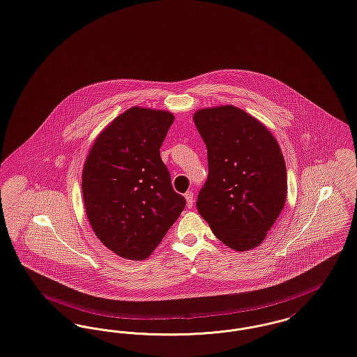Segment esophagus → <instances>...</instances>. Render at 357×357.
I'll return each instance as SVG.
<instances>
[{
  "label": "esophagus",
  "mask_w": 357,
  "mask_h": 357,
  "mask_svg": "<svg viewBox=\"0 0 357 357\" xmlns=\"http://www.w3.org/2000/svg\"><path fill=\"white\" fill-rule=\"evenodd\" d=\"M185 198H186L188 208H192V204H194V194H192V191H188V192L185 194Z\"/></svg>",
  "instance_id": "obj_1"
}]
</instances>
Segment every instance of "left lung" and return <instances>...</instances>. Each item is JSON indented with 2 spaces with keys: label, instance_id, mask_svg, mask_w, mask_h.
<instances>
[{
  "label": "left lung",
  "instance_id": "8db88e82",
  "mask_svg": "<svg viewBox=\"0 0 357 357\" xmlns=\"http://www.w3.org/2000/svg\"><path fill=\"white\" fill-rule=\"evenodd\" d=\"M194 123L208 148L209 174L197 209L234 251L257 247L284 206L287 171L271 132L244 110H198Z\"/></svg>",
  "mask_w": 357,
  "mask_h": 357
}]
</instances>
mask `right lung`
Here are the masks:
<instances>
[{"mask_svg":"<svg viewBox=\"0 0 357 357\" xmlns=\"http://www.w3.org/2000/svg\"><path fill=\"white\" fill-rule=\"evenodd\" d=\"M169 112L130 107L105 128L84 163V209L97 237L116 255L147 259L185 209L160 147Z\"/></svg>","mask_w":357,"mask_h":357,"instance_id":"obj_1","label":"right lung"}]
</instances>
